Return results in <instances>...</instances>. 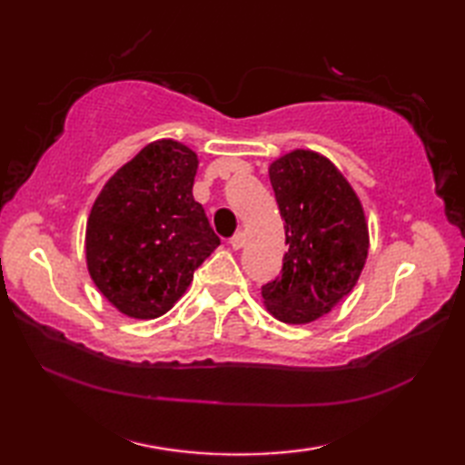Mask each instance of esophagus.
Segmentation results:
<instances>
[{
  "instance_id": "34e87169",
  "label": "esophagus",
  "mask_w": 465,
  "mask_h": 465,
  "mask_svg": "<svg viewBox=\"0 0 465 465\" xmlns=\"http://www.w3.org/2000/svg\"><path fill=\"white\" fill-rule=\"evenodd\" d=\"M230 245H232L233 250H240V248H243V233H242V232L233 233L232 238H230Z\"/></svg>"
}]
</instances>
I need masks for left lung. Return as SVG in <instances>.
I'll list each match as a JSON object with an SVG mask.
<instances>
[{"label": "left lung", "instance_id": "1", "mask_svg": "<svg viewBox=\"0 0 465 465\" xmlns=\"http://www.w3.org/2000/svg\"><path fill=\"white\" fill-rule=\"evenodd\" d=\"M283 217L282 275L262 285L265 308L285 323H310L348 295L368 258L363 207L330 160L310 150L285 153L270 165Z\"/></svg>", "mask_w": 465, "mask_h": 465}]
</instances>
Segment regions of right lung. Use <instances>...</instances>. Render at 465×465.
Wrapping results in <instances>:
<instances>
[{
	"instance_id": "right-lung-1",
	"label": "right lung",
	"mask_w": 465,
	"mask_h": 465,
	"mask_svg": "<svg viewBox=\"0 0 465 465\" xmlns=\"http://www.w3.org/2000/svg\"><path fill=\"white\" fill-rule=\"evenodd\" d=\"M197 155L160 140L120 167L92 207L87 270L110 303L135 320L173 308L220 245L192 187Z\"/></svg>"
}]
</instances>
